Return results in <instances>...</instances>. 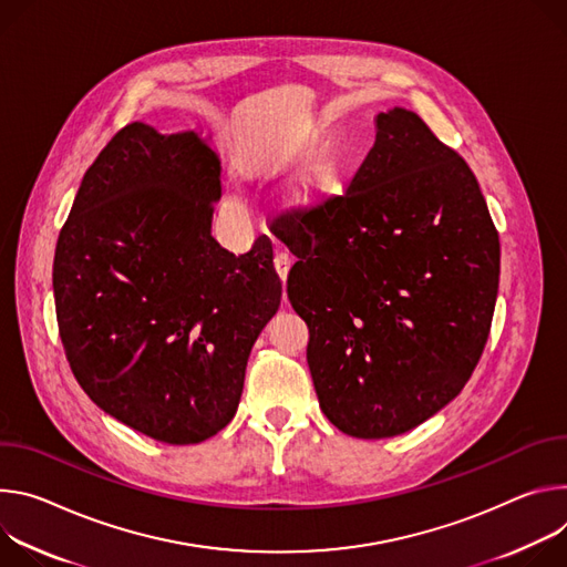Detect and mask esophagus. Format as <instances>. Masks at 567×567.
<instances>
[{
    "label": "esophagus",
    "mask_w": 567,
    "mask_h": 567,
    "mask_svg": "<svg viewBox=\"0 0 567 567\" xmlns=\"http://www.w3.org/2000/svg\"><path fill=\"white\" fill-rule=\"evenodd\" d=\"M290 266H292V259L286 255V251H277L275 255V270H277V275H279V279L286 284V279H288V270H290ZM286 299V297H284Z\"/></svg>",
    "instance_id": "34e87169"
}]
</instances>
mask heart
<instances>
[{
  "label": "heart",
  "instance_id": "obj_1",
  "mask_svg": "<svg viewBox=\"0 0 567 567\" xmlns=\"http://www.w3.org/2000/svg\"><path fill=\"white\" fill-rule=\"evenodd\" d=\"M284 166H286V159H281V157L261 159V162H255V164L247 166V175L255 177V179H270ZM336 182H338V166H336L333 157L322 155L316 162H310L306 168H301L288 182V186L284 188V194H281V205H284L286 212H292V214L316 212L329 200V196L333 194ZM225 205L234 214L243 212V203L234 194L225 196Z\"/></svg>",
  "mask_w": 567,
  "mask_h": 567
}]
</instances>
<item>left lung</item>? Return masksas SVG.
I'll list each match as a JSON object with an SVG mask.
<instances>
[{"mask_svg":"<svg viewBox=\"0 0 567 567\" xmlns=\"http://www.w3.org/2000/svg\"><path fill=\"white\" fill-rule=\"evenodd\" d=\"M347 194L272 225L297 257L312 385L344 434H403L446 408L484 351L499 240L468 164L405 107L375 114Z\"/></svg>","mask_w":567,"mask_h":567,"instance_id":"left-lung-1","label":"left lung"}]
</instances>
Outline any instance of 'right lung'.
<instances>
[{
	"mask_svg": "<svg viewBox=\"0 0 567 567\" xmlns=\"http://www.w3.org/2000/svg\"><path fill=\"white\" fill-rule=\"evenodd\" d=\"M218 200L212 137L135 121L87 168L55 245V316L79 385L162 444H200L234 419L281 303L272 243L220 247Z\"/></svg>",
	"mask_w": 567,
	"mask_h": 567,
	"instance_id": "1",
	"label": "right lung"
}]
</instances>
